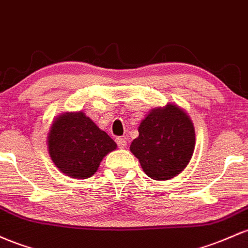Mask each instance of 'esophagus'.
I'll return each mask as SVG.
<instances>
[{
    "label": "esophagus",
    "instance_id": "1",
    "mask_svg": "<svg viewBox=\"0 0 248 248\" xmlns=\"http://www.w3.org/2000/svg\"><path fill=\"white\" fill-rule=\"evenodd\" d=\"M116 141H117V144H118L119 147H125L127 145V141H126V139H125V138L118 137L116 139Z\"/></svg>",
    "mask_w": 248,
    "mask_h": 248
}]
</instances>
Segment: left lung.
I'll return each instance as SVG.
<instances>
[{
	"label": "left lung",
	"instance_id": "8db88e82",
	"mask_svg": "<svg viewBox=\"0 0 248 248\" xmlns=\"http://www.w3.org/2000/svg\"><path fill=\"white\" fill-rule=\"evenodd\" d=\"M138 132L130 150L146 176L155 180H169L190 163L196 132L191 118L178 105L166 104L150 111L139 124Z\"/></svg>",
	"mask_w": 248,
	"mask_h": 248
}]
</instances>
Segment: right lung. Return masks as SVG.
I'll list each match as a JSON object with an SVG mask.
<instances>
[{
	"label": "right lung",
	"mask_w": 248,
	"mask_h": 248,
	"mask_svg": "<svg viewBox=\"0 0 248 248\" xmlns=\"http://www.w3.org/2000/svg\"><path fill=\"white\" fill-rule=\"evenodd\" d=\"M117 144L82 111L57 117L48 133L51 160L66 176L87 179L93 176L103 158Z\"/></svg>",
	"instance_id": "1"
}]
</instances>
